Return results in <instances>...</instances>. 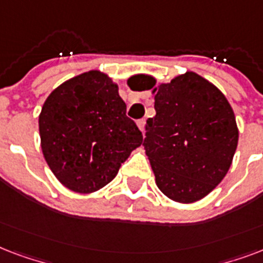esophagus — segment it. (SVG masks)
<instances>
[{"label":"esophagus","mask_w":263,"mask_h":263,"mask_svg":"<svg viewBox=\"0 0 263 263\" xmlns=\"http://www.w3.org/2000/svg\"><path fill=\"white\" fill-rule=\"evenodd\" d=\"M137 126H138V129L141 130L142 133H144V130H145V121H144V119H140V121L137 122Z\"/></svg>","instance_id":"1"}]
</instances>
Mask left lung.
Returning <instances> with one entry per match:
<instances>
[{"mask_svg":"<svg viewBox=\"0 0 263 263\" xmlns=\"http://www.w3.org/2000/svg\"><path fill=\"white\" fill-rule=\"evenodd\" d=\"M137 89L155 95V118L146 121L144 149L163 195L195 203L227 176L239 129L231 104L218 87L193 71L167 83L138 77Z\"/></svg>","mask_w":263,"mask_h":263,"instance_id":"1","label":"left lung"}]
</instances>
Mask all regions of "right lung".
<instances>
[{
  "label": "right lung",
  "mask_w": 263,
  "mask_h": 263,
  "mask_svg": "<svg viewBox=\"0 0 263 263\" xmlns=\"http://www.w3.org/2000/svg\"><path fill=\"white\" fill-rule=\"evenodd\" d=\"M38 125L46 163L77 193H93L109 184L142 144L141 132L126 117L118 85L99 70L56 87L45 100Z\"/></svg>",
  "instance_id": "add662e5"
}]
</instances>
